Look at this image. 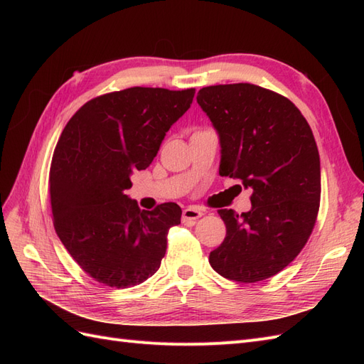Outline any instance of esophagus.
<instances>
[{
    "label": "esophagus",
    "instance_id": "obj_1",
    "mask_svg": "<svg viewBox=\"0 0 364 364\" xmlns=\"http://www.w3.org/2000/svg\"><path fill=\"white\" fill-rule=\"evenodd\" d=\"M203 215V213L200 211V209H197L194 206H188L183 209L182 213V220L183 222H196L197 218H200Z\"/></svg>",
    "mask_w": 364,
    "mask_h": 364
}]
</instances>
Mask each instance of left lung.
<instances>
[{"mask_svg":"<svg viewBox=\"0 0 364 364\" xmlns=\"http://www.w3.org/2000/svg\"><path fill=\"white\" fill-rule=\"evenodd\" d=\"M197 103L218 135V173L253 191L250 211H217L226 237L209 264L237 282L267 279L299 255L316 223L321 158L311 127L289 98L250 83L202 87Z\"/></svg>","mask_w":364,"mask_h":364,"instance_id":"1","label":"left lung"}]
</instances>
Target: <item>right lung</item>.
<instances>
[{
  "label": "right lung",
  "mask_w": 364,
  "mask_h": 364,
  "mask_svg": "<svg viewBox=\"0 0 364 364\" xmlns=\"http://www.w3.org/2000/svg\"><path fill=\"white\" fill-rule=\"evenodd\" d=\"M193 98V87L135 86L87 102L65 126L50 170L54 229L95 281L127 289L158 272L182 209L170 202L144 211L124 191Z\"/></svg>",
  "instance_id": "right-lung-1"
}]
</instances>
